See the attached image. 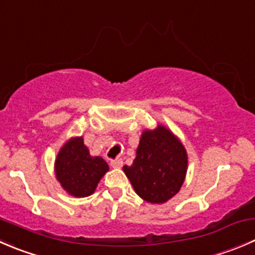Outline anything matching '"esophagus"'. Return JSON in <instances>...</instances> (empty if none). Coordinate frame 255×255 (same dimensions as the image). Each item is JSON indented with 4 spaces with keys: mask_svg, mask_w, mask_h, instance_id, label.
I'll use <instances>...</instances> for the list:
<instances>
[{
    "mask_svg": "<svg viewBox=\"0 0 255 255\" xmlns=\"http://www.w3.org/2000/svg\"><path fill=\"white\" fill-rule=\"evenodd\" d=\"M111 165L113 168H121L123 165V160L122 159H113L111 160Z\"/></svg>",
    "mask_w": 255,
    "mask_h": 255,
    "instance_id": "esophagus-1",
    "label": "esophagus"
}]
</instances>
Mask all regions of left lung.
Returning a JSON list of instances; mask_svg holds the SVG:
<instances>
[{"label":"left lung","instance_id":"8db88e82","mask_svg":"<svg viewBox=\"0 0 255 255\" xmlns=\"http://www.w3.org/2000/svg\"><path fill=\"white\" fill-rule=\"evenodd\" d=\"M188 169V154L179 138L164 125L140 134L132 165L123 172L135 193L152 204H162L179 192Z\"/></svg>","mask_w":255,"mask_h":255}]
</instances>
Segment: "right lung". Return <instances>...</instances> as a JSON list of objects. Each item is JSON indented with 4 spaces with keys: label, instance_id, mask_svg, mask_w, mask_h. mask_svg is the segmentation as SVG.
<instances>
[{
    "label": "right lung",
    "instance_id": "right-lung-1",
    "mask_svg": "<svg viewBox=\"0 0 255 255\" xmlns=\"http://www.w3.org/2000/svg\"><path fill=\"white\" fill-rule=\"evenodd\" d=\"M110 170L100 155H91L83 137H71L54 159V174L70 196L85 198L95 193L98 183Z\"/></svg>",
    "mask_w": 255,
    "mask_h": 255
}]
</instances>
